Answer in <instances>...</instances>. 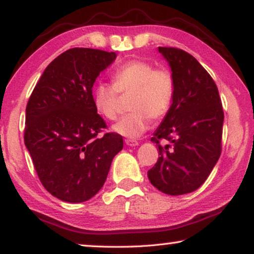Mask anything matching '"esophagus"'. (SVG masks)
I'll use <instances>...</instances> for the list:
<instances>
[{"instance_id": "obj_1", "label": "esophagus", "mask_w": 254, "mask_h": 254, "mask_svg": "<svg viewBox=\"0 0 254 254\" xmlns=\"http://www.w3.org/2000/svg\"><path fill=\"white\" fill-rule=\"evenodd\" d=\"M126 143L130 147H135V146H138V144H139V142L136 141V140H132V139H127Z\"/></svg>"}]
</instances>
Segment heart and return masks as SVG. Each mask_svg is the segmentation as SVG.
I'll list each match as a JSON object with an SVG mask.
<instances>
[{
	"label": "heart",
	"mask_w": 254,
	"mask_h": 254,
	"mask_svg": "<svg viewBox=\"0 0 254 254\" xmlns=\"http://www.w3.org/2000/svg\"><path fill=\"white\" fill-rule=\"evenodd\" d=\"M175 81L172 72L154 64L134 60L120 66L113 74V84L99 83L94 91L96 110L108 120L118 118L121 97L131 96L130 114L121 119L114 131L127 138H136L147 130L150 118L163 119L174 98Z\"/></svg>",
	"instance_id": "obj_1"
}]
</instances>
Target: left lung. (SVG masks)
<instances>
[{
    "instance_id": "8db88e82",
    "label": "left lung",
    "mask_w": 254,
    "mask_h": 254,
    "mask_svg": "<svg viewBox=\"0 0 254 254\" xmlns=\"http://www.w3.org/2000/svg\"><path fill=\"white\" fill-rule=\"evenodd\" d=\"M158 51L170 64L175 91L170 111L151 138L159 157L148 179L166 194H187L204 183L218 162L223 106L215 81L191 54L174 47ZM162 138L170 143L160 146Z\"/></svg>"
}]
</instances>
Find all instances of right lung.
Wrapping results in <instances>:
<instances>
[{
	"label": "right lung",
	"instance_id": "1",
	"mask_svg": "<svg viewBox=\"0 0 254 254\" xmlns=\"http://www.w3.org/2000/svg\"><path fill=\"white\" fill-rule=\"evenodd\" d=\"M114 52L71 48L52 61L26 108L25 144L44 188L65 202L92 198L105 183L122 135H99L106 123L92 86L114 62Z\"/></svg>",
	"mask_w": 254,
	"mask_h": 254
}]
</instances>
